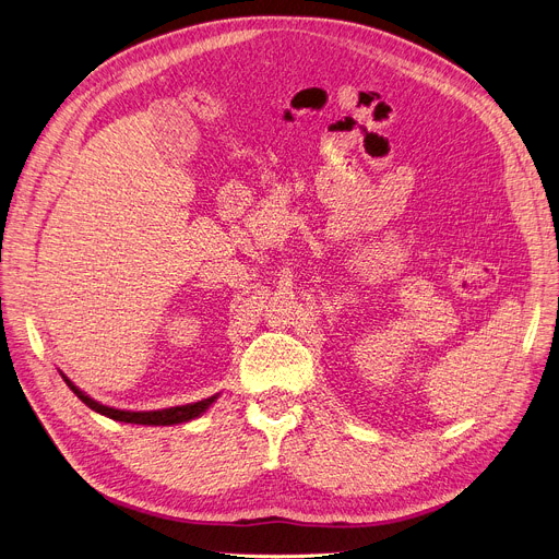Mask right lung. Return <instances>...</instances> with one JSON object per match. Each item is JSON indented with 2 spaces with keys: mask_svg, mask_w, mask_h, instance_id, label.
Wrapping results in <instances>:
<instances>
[{
  "mask_svg": "<svg viewBox=\"0 0 559 559\" xmlns=\"http://www.w3.org/2000/svg\"><path fill=\"white\" fill-rule=\"evenodd\" d=\"M63 380L68 383V388L87 405L91 409H95V413L108 417V419H115V421H124V424H140V426H174V424H186L190 419H197L201 417L205 409H209L219 394L211 396V399H203V401H197V403H188V405H176V407H165V409H150V413H131V409H117V407H108V405H102L99 401L91 399L85 392H81L72 380L61 373Z\"/></svg>",
  "mask_w": 559,
  "mask_h": 559,
  "instance_id": "add662e5",
  "label": "right lung"
}]
</instances>
